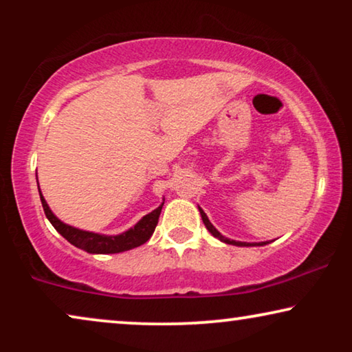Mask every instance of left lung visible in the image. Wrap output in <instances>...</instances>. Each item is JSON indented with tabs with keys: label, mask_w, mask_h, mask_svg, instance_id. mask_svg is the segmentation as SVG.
Segmentation results:
<instances>
[{
	"label": "left lung",
	"mask_w": 352,
	"mask_h": 352,
	"mask_svg": "<svg viewBox=\"0 0 352 352\" xmlns=\"http://www.w3.org/2000/svg\"><path fill=\"white\" fill-rule=\"evenodd\" d=\"M199 211H200V216H201V221H204V224H205V228L210 230V234L211 235H214L216 239H219L221 242H224V243H228V245H235V247H263V245H267L269 242H259V243H248V242H237V240H230V239H228V237H224L223 234L219 232L218 229L214 228L213 224L210 223V219H208V216L205 214V211L200 208L199 206Z\"/></svg>",
	"instance_id": "1"
}]
</instances>
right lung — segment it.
<instances>
[{
	"label": "right lung",
	"instance_id": "1",
	"mask_svg": "<svg viewBox=\"0 0 352 352\" xmlns=\"http://www.w3.org/2000/svg\"><path fill=\"white\" fill-rule=\"evenodd\" d=\"M38 182V176H36ZM40 199L43 210H45L46 218L50 219V223L54 226V229L59 232L65 240H69L72 245H75L76 248L85 250V252L93 253V254H110V253H122L128 252V250H133L136 247H141L142 243H146L148 239L152 237L153 230H155L158 224V218H160L163 204H165V199H163L162 205L155 208L151 213L142 216L141 219L134 224V228H129L124 232L118 235H105V234H98V232H89V230H83L78 228H74V226H69L57 218V216L52 213L50 205L46 204L45 197H43L40 190Z\"/></svg>",
	"mask_w": 352,
	"mask_h": 352
}]
</instances>
